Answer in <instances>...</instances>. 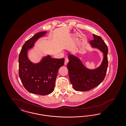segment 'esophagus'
Returning a JSON list of instances; mask_svg holds the SVG:
<instances>
[{"label": "esophagus", "instance_id": "esophagus-1", "mask_svg": "<svg viewBox=\"0 0 126 126\" xmlns=\"http://www.w3.org/2000/svg\"><path fill=\"white\" fill-rule=\"evenodd\" d=\"M68 61H69V60H68V58H66V59H65V62H64V65H66L67 64V63H68Z\"/></svg>", "mask_w": 126, "mask_h": 126}]
</instances>
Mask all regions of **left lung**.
I'll return each instance as SVG.
<instances>
[{"instance_id":"8db88e82","label":"left lung","mask_w":126,"mask_h":126,"mask_svg":"<svg viewBox=\"0 0 126 126\" xmlns=\"http://www.w3.org/2000/svg\"><path fill=\"white\" fill-rule=\"evenodd\" d=\"M94 40L89 42L91 47L97 48L103 53V60L100 66L89 69L84 66L77 56L68 53L69 62L67 67L69 78L74 90L87 91L99 85L105 77L108 67V47L102 38L93 34Z\"/></svg>"}]
</instances>
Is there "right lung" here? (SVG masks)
<instances>
[{"mask_svg": "<svg viewBox=\"0 0 126 126\" xmlns=\"http://www.w3.org/2000/svg\"><path fill=\"white\" fill-rule=\"evenodd\" d=\"M47 32H38L25 42L18 60L19 76L24 88L31 93L41 95H48L54 91L58 70L64 63V58L53 59L49 55L36 63L28 58V50Z\"/></svg>", "mask_w": 126, "mask_h": 126, "instance_id": "obj_1", "label": "right lung"}]
</instances>
